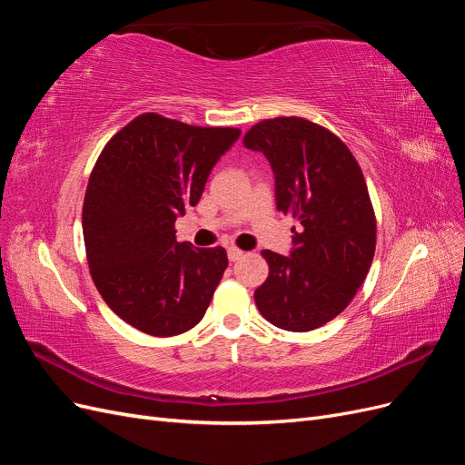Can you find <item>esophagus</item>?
<instances>
[{
	"label": "esophagus",
	"instance_id": "esophagus-1",
	"mask_svg": "<svg viewBox=\"0 0 465 465\" xmlns=\"http://www.w3.org/2000/svg\"><path fill=\"white\" fill-rule=\"evenodd\" d=\"M227 254H229V260H231V262H238V260H241V258L244 256V252L234 248V246H231V248L227 250Z\"/></svg>",
	"mask_w": 465,
	"mask_h": 465
}]
</instances>
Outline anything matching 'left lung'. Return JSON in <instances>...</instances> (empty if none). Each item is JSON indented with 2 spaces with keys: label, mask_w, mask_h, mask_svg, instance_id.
<instances>
[{
  "label": "left lung",
  "mask_w": 465,
  "mask_h": 465,
  "mask_svg": "<svg viewBox=\"0 0 465 465\" xmlns=\"http://www.w3.org/2000/svg\"><path fill=\"white\" fill-rule=\"evenodd\" d=\"M242 143L265 154L277 209L301 223L289 256L262 252L270 275L256 306L281 330H316L345 311L371 270L376 217L367 182L341 139L311 120H262Z\"/></svg>",
  "instance_id": "1"
}]
</instances>
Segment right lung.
Returning a JSON list of instances; mask_svg holds the SVG:
<instances>
[{
	"mask_svg": "<svg viewBox=\"0 0 465 465\" xmlns=\"http://www.w3.org/2000/svg\"><path fill=\"white\" fill-rule=\"evenodd\" d=\"M238 135L145 112L98 154L83 202L87 262L104 302L135 330L171 337L203 318L227 252L178 242L174 223Z\"/></svg>",
	"mask_w": 465,
	"mask_h": 465,
	"instance_id": "1",
	"label": "right lung"
}]
</instances>
